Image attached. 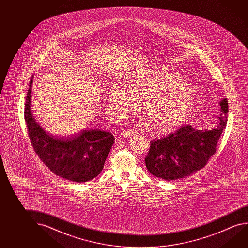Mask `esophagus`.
<instances>
[{
    "instance_id": "34e87169",
    "label": "esophagus",
    "mask_w": 248,
    "mask_h": 248,
    "mask_svg": "<svg viewBox=\"0 0 248 248\" xmlns=\"http://www.w3.org/2000/svg\"><path fill=\"white\" fill-rule=\"evenodd\" d=\"M121 135L124 138H128V137H132L134 135L133 131H130V130H126V129H122L121 130Z\"/></svg>"
}]
</instances>
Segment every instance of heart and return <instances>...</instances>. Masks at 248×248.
Segmentation results:
<instances>
[{
	"instance_id": "obj_1",
	"label": "heart",
	"mask_w": 248,
	"mask_h": 248,
	"mask_svg": "<svg viewBox=\"0 0 248 248\" xmlns=\"http://www.w3.org/2000/svg\"><path fill=\"white\" fill-rule=\"evenodd\" d=\"M129 91L114 85L110 91L111 106L120 113L137 110L142 103L143 114L151 129L166 134L175 129L190 113L195 101V91L183 77L163 67H153L135 73Z\"/></svg>"
}]
</instances>
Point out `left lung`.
Here are the masks:
<instances>
[{
    "label": "left lung",
    "mask_w": 248,
    "mask_h": 248,
    "mask_svg": "<svg viewBox=\"0 0 248 248\" xmlns=\"http://www.w3.org/2000/svg\"><path fill=\"white\" fill-rule=\"evenodd\" d=\"M228 103H219V123L211 130H195L192 126H182L165 138L150 142L145 157L147 169L151 175L166 181L189 176L206 166L216 152L220 135L227 126Z\"/></svg>",
    "instance_id": "left-lung-1"
}]
</instances>
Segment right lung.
I'll return each instance as SVG.
<instances>
[{
	"instance_id": "obj_1",
	"label": "right lung",
	"mask_w": 248,
	"mask_h": 248,
	"mask_svg": "<svg viewBox=\"0 0 248 248\" xmlns=\"http://www.w3.org/2000/svg\"><path fill=\"white\" fill-rule=\"evenodd\" d=\"M33 77L29 82L24 118L29 140L35 153L53 174L75 183H84L100 174L113 144V135L100 130H83L73 138L46 133L31 112Z\"/></svg>"
}]
</instances>
